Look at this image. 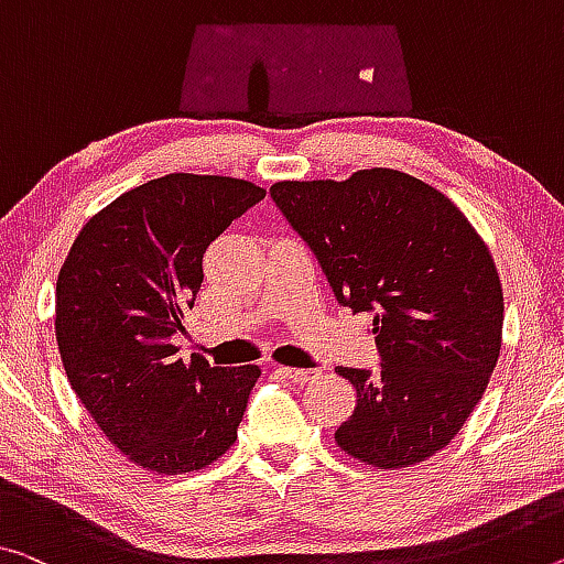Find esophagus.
Masks as SVG:
<instances>
[{"label": "esophagus", "mask_w": 564, "mask_h": 564, "mask_svg": "<svg viewBox=\"0 0 564 564\" xmlns=\"http://www.w3.org/2000/svg\"><path fill=\"white\" fill-rule=\"evenodd\" d=\"M276 372L297 386H305V383H310V380H315L319 376L317 368H290V366H280L276 368Z\"/></svg>", "instance_id": "obj_1"}]
</instances>
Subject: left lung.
Segmentation results:
<instances>
[{"label": "left lung", "mask_w": 564, "mask_h": 564, "mask_svg": "<svg viewBox=\"0 0 564 564\" xmlns=\"http://www.w3.org/2000/svg\"><path fill=\"white\" fill-rule=\"evenodd\" d=\"M270 194L335 300L372 312L380 368H335L358 391L337 446L378 469L426 462L469 419L501 350L505 294L487 245L452 198L393 169L280 181Z\"/></svg>", "instance_id": "obj_1"}]
</instances>
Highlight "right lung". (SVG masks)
I'll return each instance as SVG.
<instances>
[{
  "mask_svg": "<svg viewBox=\"0 0 564 564\" xmlns=\"http://www.w3.org/2000/svg\"><path fill=\"white\" fill-rule=\"evenodd\" d=\"M229 176L169 173L135 186L85 224L55 290L59 358L75 395L133 464L188 474L237 441L257 366L176 358L204 282L206 247L264 198Z\"/></svg>",
  "mask_w": 564,
  "mask_h": 564,
  "instance_id": "1",
  "label": "right lung"
}]
</instances>
